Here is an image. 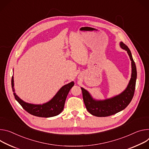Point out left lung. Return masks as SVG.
Returning a JSON list of instances; mask_svg holds the SVG:
<instances>
[{
  "label": "left lung",
  "mask_w": 149,
  "mask_h": 149,
  "mask_svg": "<svg viewBox=\"0 0 149 149\" xmlns=\"http://www.w3.org/2000/svg\"><path fill=\"white\" fill-rule=\"evenodd\" d=\"M120 46L125 50L131 61V78L126 89L118 95L103 100L94 99L88 91L81 87L83 100L86 109L91 115L98 117L111 116L124 110L131 102L134 94L137 79V69L130 50L123 42H120Z\"/></svg>",
  "instance_id": "left-lung-1"
}]
</instances>
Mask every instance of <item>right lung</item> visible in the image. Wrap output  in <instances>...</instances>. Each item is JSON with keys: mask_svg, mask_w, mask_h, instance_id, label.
<instances>
[{"mask_svg": "<svg viewBox=\"0 0 149 149\" xmlns=\"http://www.w3.org/2000/svg\"><path fill=\"white\" fill-rule=\"evenodd\" d=\"M12 88L17 101L21 104L23 109L26 112L36 116L49 118L58 115L62 112L63 109L65 102L70 90L74 86L73 81L67 84L62 87L50 101L42 104H34L26 103L21 99L15 93L13 88V77H12L11 80Z\"/></svg>", "mask_w": 149, "mask_h": 149, "instance_id": "right-lung-1", "label": "right lung"}]
</instances>
